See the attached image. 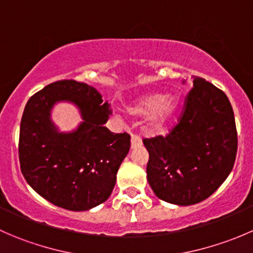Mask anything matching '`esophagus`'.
<instances>
[{
	"label": "esophagus",
	"mask_w": 253,
	"mask_h": 253,
	"mask_svg": "<svg viewBox=\"0 0 253 253\" xmlns=\"http://www.w3.org/2000/svg\"><path fill=\"white\" fill-rule=\"evenodd\" d=\"M141 145H142V139L139 138L138 136H136V134H132L131 147L132 148H137V147H141Z\"/></svg>",
	"instance_id": "34e87169"
}]
</instances>
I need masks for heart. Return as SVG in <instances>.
I'll return each mask as SVG.
<instances>
[{
	"mask_svg": "<svg viewBox=\"0 0 253 253\" xmlns=\"http://www.w3.org/2000/svg\"><path fill=\"white\" fill-rule=\"evenodd\" d=\"M177 105L178 100L175 95L163 96L162 94L152 93L137 99L133 105L129 106L128 111L133 116L147 115L145 126L148 131L155 133L164 129L171 121Z\"/></svg>",
	"mask_w": 253,
	"mask_h": 253,
	"instance_id": "obj_1",
	"label": "heart"
}]
</instances>
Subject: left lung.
I'll return each mask as SVG.
<instances>
[{
  "mask_svg": "<svg viewBox=\"0 0 253 253\" xmlns=\"http://www.w3.org/2000/svg\"><path fill=\"white\" fill-rule=\"evenodd\" d=\"M143 143L149 153L147 178L155 196L177 206L202 202L226 180L235 163L237 133L228 96L195 77L180 122L167 137Z\"/></svg>",
  "mask_w": 253,
  "mask_h": 253,
  "instance_id": "left-lung-1",
  "label": "left lung"
}]
</instances>
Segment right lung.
Returning a JSON list of instances; mask_svg holds the SVG:
<instances>
[{
  "label": "right lung",
  "mask_w": 253,
  "mask_h": 253,
  "mask_svg": "<svg viewBox=\"0 0 253 253\" xmlns=\"http://www.w3.org/2000/svg\"><path fill=\"white\" fill-rule=\"evenodd\" d=\"M61 101L73 103L84 120L71 132H60L50 120V110ZM109 114V104L94 86L72 79L48 84L28 100L18 150L22 174L35 192L75 211L110 197L131 137L104 127Z\"/></svg>",
  "instance_id": "add662e5"
}]
</instances>
